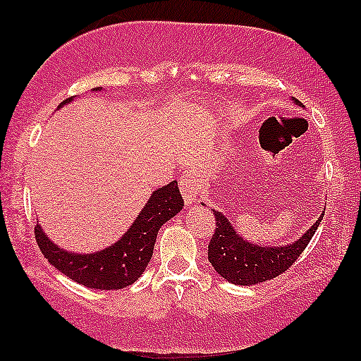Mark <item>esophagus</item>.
I'll use <instances>...</instances> for the list:
<instances>
[{
	"label": "esophagus",
	"mask_w": 361,
	"mask_h": 361,
	"mask_svg": "<svg viewBox=\"0 0 361 361\" xmlns=\"http://www.w3.org/2000/svg\"><path fill=\"white\" fill-rule=\"evenodd\" d=\"M179 187H180V194H182V197H184L185 204L195 202V197H197L200 184H199L197 176H195L194 172H185V174H182L179 179Z\"/></svg>",
	"instance_id": "1"
}]
</instances>
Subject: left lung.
Here are the masks:
<instances>
[{
	"label": "left lung",
	"instance_id": "8db88e82",
	"mask_svg": "<svg viewBox=\"0 0 361 361\" xmlns=\"http://www.w3.org/2000/svg\"><path fill=\"white\" fill-rule=\"evenodd\" d=\"M214 214L217 227L209 242V262L224 279L235 285H257L287 272L307 249L324 219L322 214L305 235L287 247H259L237 235L221 212L214 210Z\"/></svg>",
	"mask_w": 361,
	"mask_h": 361
}]
</instances>
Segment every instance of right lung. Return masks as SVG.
<instances>
[{
  "instance_id": "add662e5",
  "label": "right lung",
  "mask_w": 361,
  "mask_h": 361,
  "mask_svg": "<svg viewBox=\"0 0 361 361\" xmlns=\"http://www.w3.org/2000/svg\"><path fill=\"white\" fill-rule=\"evenodd\" d=\"M71 99H64L59 107ZM182 205L184 200L177 180H172L154 192L133 227L119 242L97 254L79 255L61 250L44 235L39 226L35 227L36 242L49 264L74 282L96 290H119L134 283L142 275L152 257L159 228L174 217Z\"/></svg>"
}]
</instances>
